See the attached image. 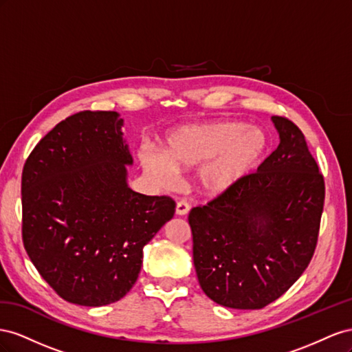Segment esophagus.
Returning <instances> with one entry per match:
<instances>
[{
    "label": "esophagus",
    "instance_id": "obj_1",
    "mask_svg": "<svg viewBox=\"0 0 352 352\" xmlns=\"http://www.w3.org/2000/svg\"><path fill=\"white\" fill-rule=\"evenodd\" d=\"M188 210H190V204L187 202V200H179V202L177 204V208H175L177 215H187Z\"/></svg>",
    "mask_w": 352,
    "mask_h": 352
}]
</instances>
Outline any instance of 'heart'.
<instances>
[{
    "mask_svg": "<svg viewBox=\"0 0 352 352\" xmlns=\"http://www.w3.org/2000/svg\"><path fill=\"white\" fill-rule=\"evenodd\" d=\"M265 148L258 128L237 122H209L184 126L168 135L162 153L143 148L140 162L160 186L174 184L177 170L202 165L199 184L209 195H223L252 169Z\"/></svg>",
    "mask_w": 352,
    "mask_h": 352,
    "instance_id": "b5f03b06",
    "label": "heart"
}]
</instances>
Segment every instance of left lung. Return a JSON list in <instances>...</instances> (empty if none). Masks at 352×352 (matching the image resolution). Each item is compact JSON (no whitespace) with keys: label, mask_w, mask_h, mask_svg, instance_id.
<instances>
[{"label":"left lung","mask_w":352,"mask_h":352,"mask_svg":"<svg viewBox=\"0 0 352 352\" xmlns=\"http://www.w3.org/2000/svg\"><path fill=\"white\" fill-rule=\"evenodd\" d=\"M273 122L280 144L256 173L188 214L199 285L228 308L261 309L282 296L317 246L323 174L292 120Z\"/></svg>","instance_id":"1"}]
</instances>
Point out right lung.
Wrapping results in <instances>:
<instances>
[{"instance_id": "1", "label": "right lung", "mask_w": 352, "mask_h": 352, "mask_svg": "<svg viewBox=\"0 0 352 352\" xmlns=\"http://www.w3.org/2000/svg\"><path fill=\"white\" fill-rule=\"evenodd\" d=\"M122 122L112 110L70 115L23 166V246L67 302L102 307L124 298L137 282L144 245L175 214L173 197L126 186L133 156Z\"/></svg>"}]
</instances>
